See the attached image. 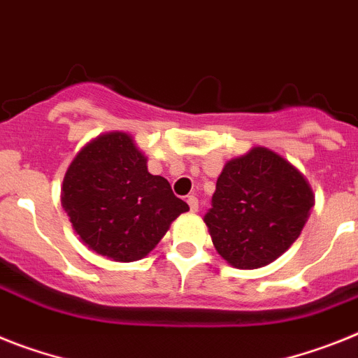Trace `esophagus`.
<instances>
[{
    "label": "esophagus",
    "mask_w": 358,
    "mask_h": 358,
    "mask_svg": "<svg viewBox=\"0 0 358 358\" xmlns=\"http://www.w3.org/2000/svg\"><path fill=\"white\" fill-rule=\"evenodd\" d=\"M187 203H189V209H191V213L198 211V198L196 196H189Z\"/></svg>",
    "instance_id": "esophagus-1"
}]
</instances>
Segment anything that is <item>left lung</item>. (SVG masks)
Wrapping results in <instances>:
<instances>
[{
  "mask_svg": "<svg viewBox=\"0 0 358 358\" xmlns=\"http://www.w3.org/2000/svg\"><path fill=\"white\" fill-rule=\"evenodd\" d=\"M313 206L304 174L282 155L258 145L224 165L203 222L225 262L258 269L291 248Z\"/></svg>",
  "mask_w": 358,
  "mask_h": 358,
  "instance_id": "left-lung-1",
  "label": "left lung"
}]
</instances>
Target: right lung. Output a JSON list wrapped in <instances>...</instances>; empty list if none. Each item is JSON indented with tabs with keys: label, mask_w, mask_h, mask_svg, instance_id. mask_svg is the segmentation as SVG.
<instances>
[{
	"label": "right lung",
	"mask_w": 358,
	"mask_h": 358,
	"mask_svg": "<svg viewBox=\"0 0 358 358\" xmlns=\"http://www.w3.org/2000/svg\"><path fill=\"white\" fill-rule=\"evenodd\" d=\"M62 206L83 245L114 260L151 253L189 206L169 182L147 169V156L123 131L96 136L63 176Z\"/></svg>",
	"instance_id": "obj_1"
}]
</instances>
